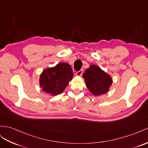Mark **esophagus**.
<instances>
[{
  "instance_id": "1",
  "label": "esophagus",
  "mask_w": 148,
  "mask_h": 148,
  "mask_svg": "<svg viewBox=\"0 0 148 148\" xmlns=\"http://www.w3.org/2000/svg\"><path fill=\"white\" fill-rule=\"evenodd\" d=\"M83 72H84V71H83V70H79V71H78L77 73H76V75L77 76H78V77H81L82 75V74H83Z\"/></svg>"
}]
</instances>
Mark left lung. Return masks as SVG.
<instances>
[{"label":"left lung","instance_id":"obj_1","mask_svg":"<svg viewBox=\"0 0 148 148\" xmlns=\"http://www.w3.org/2000/svg\"><path fill=\"white\" fill-rule=\"evenodd\" d=\"M85 84L89 90L94 95L107 93L112 83L110 75L96 65H92L86 69L83 75Z\"/></svg>","mask_w":148,"mask_h":148}]
</instances>
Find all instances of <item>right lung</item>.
I'll return each mask as SVG.
<instances>
[{
    "mask_svg": "<svg viewBox=\"0 0 148 148\" xmlns=\"http://www.w3.org/2000/svg\"><path fill=\"white\" fill-rule=\"evenodd\" d=\"M73 76V71L70 64L60 63L55 67L43 71L39 83L45 92L56 95L63 92Z\"/></svg>",
    "mask_w": 148,
    "mask_h": 148,
    "instance_id": "add662e5",
    "label": "right lung"
}]
</instances>
